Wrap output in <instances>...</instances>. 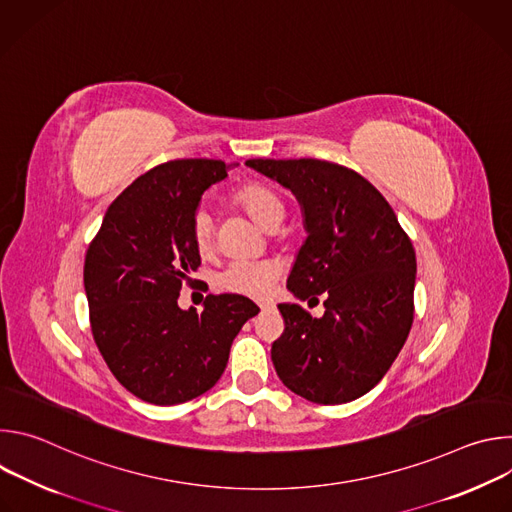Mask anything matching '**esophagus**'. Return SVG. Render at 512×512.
<instances>
[{
    "label": "esophagus",
    "mask_w": 512,
    "mask_h": 512,
    "mask_svg": "<svg viewBox=\"0 0 512 512\" xmlns=\"http://www.w3.org/2000/svg\"><path fill=\"white\" fill-rule=\"evenodd\" d=\"M259 310L269 312V310H273V304H259Z\"/></svg>",
    "instance_id": "34e87169"
}]
</instances>
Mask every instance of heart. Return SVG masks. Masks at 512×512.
Masks as SVG:
<instances>
[{"label": "heart", "instance_id": "obj_1", "mask_svg": "<svg viewBox=\"0 0 512 512\" xmlns=\"http://www.w3.org/2000/svg\"><path fill=\"white\" fill-rule=\"evenodd\" d=\"M237 202L255 218L261 227H269L277 214H283V202L277 192L265 184H249L237 194ZM192 243L200 253H208L214 243V223L212 214L206 208H198L192 214L190 223ZM279 271L267 261H247L237 259L223 267L216 275L221 287L235 291V294L249 298H267L275 289Z\"/></svg>", "mask_w": 512, "mask_h": 512}]
</instances>
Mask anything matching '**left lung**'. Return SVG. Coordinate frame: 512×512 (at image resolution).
Wrapping results in <instances>:
<instances>
[{"label":"left lung","instance_id":"1","mask_svg":"<svg viewBox=\"0 0 512 512\" xmlns=\"http://www.w3.org/2000/svg\"><path fill=\"white\" fill-rule=\"evenodd\" d=\"M291 190L304 239L287 277L298 300L324 294V316L279 304L285 332L271 346L281 383L322 403L369 393L389 371L413 324L415 251L383 194L360 174L322 160H249Z\"/></svg>","mask_w":512,"mask_h":512}]
</instances>
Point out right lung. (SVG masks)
<instances>
[{
	"instance_id": "right-lung-1",
	"label": "right lung",
	"mask_w": 512,
	"mask_h": 512,
	"mask_svg": "<svg viewBox=\"0 0 512 512\" xmlns=\"http://www.w3.org/2000/svg\"><path fill=\"white\" fill-rule=\"evenodd\" d=\"M221 160H174L139 176L105 212L85 257V294L99 352L141 401L186 403L216 385L243 324L259 314L239 294L182 310L200 265L190 223L202 194L227 178Z\"/></svg>"
}]
</instances>
